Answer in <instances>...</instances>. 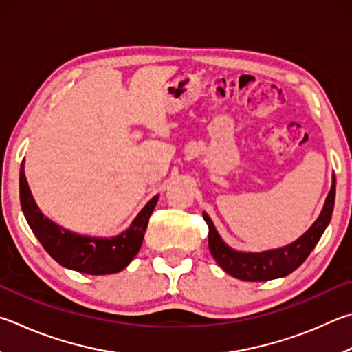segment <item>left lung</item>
Here are the masks:
<instances>
[{
    "label": "left lung",
    "instance_id": "1",
    "mask_svg": "<svg viewBox=\"0 0 352 352\" xmlns=\"http://www.w3.org/2000/svg\"><path fill=\"white\" fill-rule=\"evenodd\" d=\"M334 201L336 177L332 175L331 190L327 200H324L322 212L308 231L289 245L261 252L237 251V249L226 245L215 229L210 217L203 212V219L209 228V251L223 271L235 278L245 280V282H266V280L286 277L287 274L296 271L308 258L312 249L316 248L324 229L329 225L332 210H334Z\"/></svg>",
    "mask_w": 352,
    "mask_h": 352
}]
</instances>
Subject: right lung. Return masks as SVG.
I'll return each mask as SVG.
<instances>
[{"instance_id": "1", "label": "right lung", "mask_w": 352, "mask_h": 352, "mask_svg": "<svg viewBox=\"0 0 352 352\" xmlns=\"http://www.w3.org/2000/svg\"><path fill=\"white\" fill-rule=\"evenodd\" d=\"M158 198L160 195L151 198L132 220L131 226L118 235L112 237L81 235L44 217L30 192L24 174V162L21 163L20 201L32 232L55 261L67 270L81 274L106 276V274L123 271L142 248L149 217L154 212Z\"/></svg>"}]
</instances>
